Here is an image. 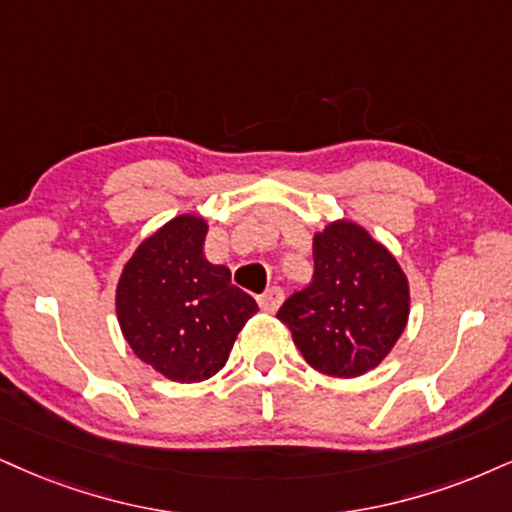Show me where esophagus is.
Wrapping results in <instances>:
<instances>
[{
    "mask_svg": "<svg viewBox=\"0 0 512 512\" xmlns=\"http://www.w3.org/2000/svg\"><path fill=\"white\" fill-rule=\"evenodd\" d=\"M282 301H285V292H282V287H268L266 292L258 296V304L266 313H275L277 308L282 306Z\"/></svg>",
    "mask_w": 512,
    "mask_h": 512,
    "instance_id": "obj_1",
    "label": "esophagus"
}]
</instances>
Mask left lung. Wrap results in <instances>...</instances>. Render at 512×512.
I'll return each instance as SVG.
<instances>
[{"label":"left lung","mask_w":512,"mask_h":512,"mask_svg":"<svg viewBox=\"0 0 512 512\" xmlns=\"http://www.w3.org/2000/svg\"><path fill=\"white\" fill-rule=\"evenodd\" d=\"M410 287L399 261L353 220L313 232V277L277 311L315 370L358 377L377 368L406 330Z\"/></svg>","instance_id":"obj_1"}]
</instances>
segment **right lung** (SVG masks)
Listing matches in <instances>:
<instances>
[{"mask_svg": "<svg viewBox=\"0 0 512 512\" xmlns=\"http://www.w3.org/2000/svg\"><path fill=\"white\" fill-rule=\"evenodd\" d=\"M208 220L180 213L144 237L116 285V318L132 353L180 384L223 370L246 320L258 313L204 254Z\"/></svg>", "mask_w": 512, "mask_h": 512, "instance_id": "1", "label": "right lung"}]
</instances>
